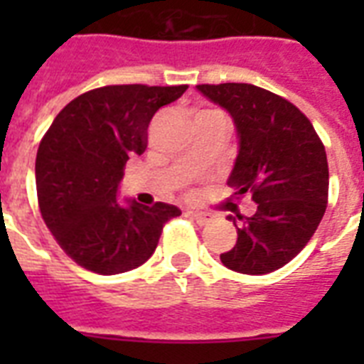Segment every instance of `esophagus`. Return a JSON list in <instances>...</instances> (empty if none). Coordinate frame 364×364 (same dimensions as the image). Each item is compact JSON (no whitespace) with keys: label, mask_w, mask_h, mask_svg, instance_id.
<instances>
[{"label":"esophagus","mask_w":364,"mask_h":364,"mask_svg":"<svg viewBox=\"0 0 364 364\" xmlns=\"http://www.w3.org/2000/svg\"><path fill=\"white\" fill-rule=\"evenodd\" d=\"M187 215L198 223L200 227H204V225L210 223V213H204V211H187Z\"/></svg>","instance_id":"obj_1"}]
</instances>
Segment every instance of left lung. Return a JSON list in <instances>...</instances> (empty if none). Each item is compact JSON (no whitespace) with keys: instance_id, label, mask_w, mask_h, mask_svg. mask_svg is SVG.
Masks as SVG:
<instances>
[{"instance_id":"8db88e82","label":"left lung","mask_w":364,"mask_h":364,"mask_svg":"<svg viewBox=\"0 0 364 364\" xmlns=\"http://www.w3.org/2000/svg\"><path fill=\"white\" fill-rule=\"evenodd\" d=\"M196 88L232 117L238 156L227 183L257 204L255 215H228L238 242L221 262L240 274H270L304 249L325 215V147L304 113L270 90L247 82Z\"/></svg>"}]
</instances>
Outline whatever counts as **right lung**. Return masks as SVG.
Masks as SVG:
<instances>
[{
    "label": "right lung",
    "mask_w": 364,
    "mask_h": 364,
    "mask_svg": "<svg viewBox=\"0 0 364 364\" xmlns=\"http://www.w3.org/2000/svg\"><path fill=\"white\" fill-rule=\"evenodd\" d=\"M187 85L94 88L60 111L39 143L36 185L43 221L77 264L102 276L141 266L154 253L171 204L119 202L126 162L147 147L154 113Z\"/></svg>",
    "instance_id": "right-lung-1"
}]
</instances>
